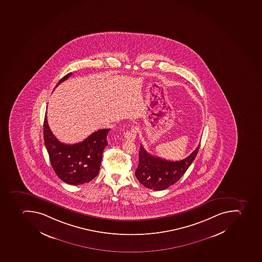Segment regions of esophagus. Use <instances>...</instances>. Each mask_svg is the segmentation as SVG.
<instances>
[{"instance_id": "1", "label": "esophagus", "mask_w": 262, "mask_h": 262, "mask_svg": "<svg viewBox=\"0 0 262 262\" xmlns=\"http://www.w3.org/2000/svg\"><path fill=\"white\" fill-rule=\"evenodd\" d=\"M136 133H137V132H136V128L132 127L130 130H127V132L124 133V137H125L126 140L134 141L136 138Z\"/></svg>"}]
</instances>
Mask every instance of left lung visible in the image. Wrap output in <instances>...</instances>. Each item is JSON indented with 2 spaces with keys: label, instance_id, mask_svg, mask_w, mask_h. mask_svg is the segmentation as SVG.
<instances>
[{
  "label": "left lung",
  "instance_id": "obj_1",
  "mask_svg": "<svg viewBox=\"0 0 262 262\" xmlns=\"http://www.w3.org/2000/svg\"><path fill=\"white\" fill-rule=\"evenodd\" d=\"M200 145L186 159L171 161L150 155L140 145L136 178L143 186L154 191L168 188L184 175L196 157Z\"/></svg>",
  "mask_w": 262,
  "mask_h": 262
}]
</instances>
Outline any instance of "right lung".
I'll list each match as a JSON object with an SVG mask.
<instances>
[{
  "mask_svg": "<svg viewBox=\"0 0 262 262\" xmlns=\"http://www.w3.org/2000/svg\"><path fill=\"white\" fill-rule=\"evenodd\" d=\"M72 73L59 80L57 86L67 80ZM110 129L97 130L82 142L67 145L59 141L49 128L47 115L43 122V139L53 170L67 184H84L99 173L103 151L107 145Z\"/></svg>",
  "mask_w": 262,
  "mask_h": 262,
  "instance_id": "right-lung-1",
  "label": "right lung"
}]
</instances>
